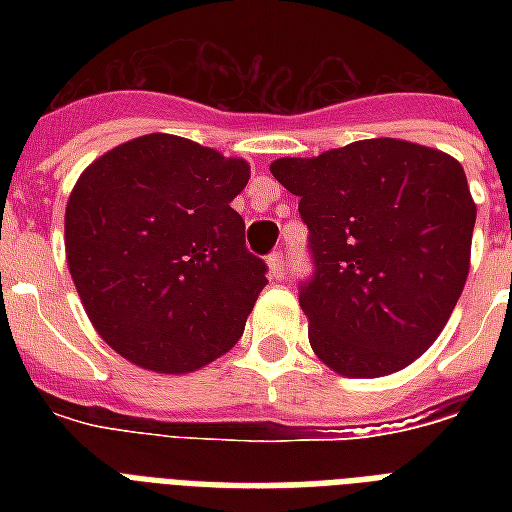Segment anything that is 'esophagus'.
I'll list each match as a JSON object with an SVG mask.
<instances>
[{
	"label": "esophagus",
	"mask_w": 512,
	"mask_h": 512,
	"mask_svg": "<svg viewBox=\"0 0 512 512\" xmlns=\"http://www.w3.org/2000/svg\"><path fill=\"white\" fill-rule=\"evenodd\" d=\"M268 271H271V276L276 281H281L284 279V255H281V252H271V255H268Z\"/></svg>",
	"instance_id": "1"
}]
</instances>
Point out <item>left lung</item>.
Wrapping results in <instances>:
<instances>
[{
    "instance_id": "obj_1",
    "label": "left lung",
    "mask_w": 512,
    "mask_h": 512,
    "mask_svg": "<svg viewBox=\"0 0 512 512\" xmlns=\"http://www.w3.org/2000/svg\"><path fill=\"white\" fill-rule=\"evenodd\" d=\"M300 196L313 276L300 284L313 353L342 377H385L436 342L470 271L476 204L457 159L372 138L276 159Z\"/></svg>"
}]
</instances>
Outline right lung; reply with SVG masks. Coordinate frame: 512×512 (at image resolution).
Segmentation results:
<instances>
[{
    "label": "right lung",
    "mask_w": 512,
    "mask_h": 512,
    "mask_svg": "<svg viewBox=\"0 0 512 512\" xmlns=\"http://www.w3.org/2000/svg\"><path fill=\"white\" fill-rule=\"evenodd\" d=\"M249 164L177 135L111 148L66 204V260L92 327L132 364L193 372L244 335L268 284L231 201Z\"/></svg>",
    "instance_id": "right-lung-1"
}]
</instances>
